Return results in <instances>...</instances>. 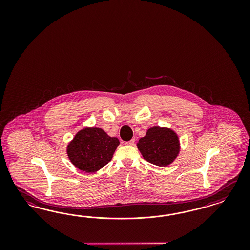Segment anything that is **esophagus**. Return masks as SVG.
<instances>
[{
  "label": "esophagus",
  "mask_w": 250,
  "mask_h": 250,
  "mask_svg": "<svg viewBox=\"0 0 250 250\" xmlns=\"http://www.w3.org/2000/svg\"><path fill=\"white\" fill-rule=\"evenodd\" d=\"M134 144H135V139L134 138L125 143V145H126V146H134Z\"/></svg>",
  "instance_id": "34e87169"
}]
</instances>
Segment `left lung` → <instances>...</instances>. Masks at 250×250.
Instances as JSON below:
<instances>
[{
	"label": "left lung",
	"mask_w": 250,
	"mask_h": 250,
	"mask_svg": "<svg viewBox=\"0 0 250 250\" xmlns=\"http://www.w3.org/2000/svg\"><path fill=\"white\" fill-rule=\"evenodd\" d=\"M136 146L146 161L159 167L171 164L181 149L179 136L174 131L159 126L148 129Z\"/></svg>",
	"instance_id": "8db88e82"
}]
</instances>
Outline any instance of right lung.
<instances>
[{"label": "right lung", "instance_id": "right-lung-1", "mask_svg": "<svg viewBox=\"0 0 250 250\" xmlns=\"http://www.w3.org/2000/svg\"><path fill=\"white\" fill-rule=\"evenodd\" d=\"M120 142L102 128L85 127L68 143L67 154L71 163L87 173L96 172L111 161Z\"/></svg>", "mask_w": 250, "mask_h": 250}]
</instances>
